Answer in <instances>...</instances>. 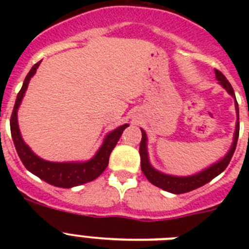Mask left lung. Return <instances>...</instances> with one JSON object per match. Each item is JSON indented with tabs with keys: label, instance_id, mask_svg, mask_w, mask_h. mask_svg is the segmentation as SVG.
Masks as SVG:
<instances>
[{
	"label": "left lung",
	"instance_id": "1",
	"mask_svg": "<svg viewBox=\"0 0 249 249\" xmlns=\"http://www.w3.org/2000/svg\"><path fill=\"white\" fill-rule=\"evenodd\" d=\"M215 73V80L218 81L219 85L223 87L228 94H231L233 98H234V107H236V114H237V121H236V128H234V133H233V142L231 144L230 149L221 160H218L217 162L212 163L211 166H208L207 168L202 169L199 172L195 173V175L190 176H175V175H168V173L160 172L158 169H156L155 167L151 164V160H149L148 156V138H147V133L143 128H141L142 132V140H141L140 144V156H141V169L143 175L146 176L147 179L151 182L152 184L157 186L158 188H162L163 191H167L169 193H173V195H181V193H187L191 192V191L196 190V188H199V187L204 186L206 183H208L210 181H212L213 178L217 177L218 175H221L224 169L227 168L228 163H230L231 158H232L233 153L236 151L237 141H238V135H239V109H238V103L236 100V94L233 91L232 86L228 82V80L224 77V74L222 72H219L218 70H214Z\"/></svg>",
	"mask_w": 249,
	"mask_h": 249
}]
</instances>
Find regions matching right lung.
Instances as JSON below:
<instances>
[{
	"label": "right lung",
	"mask_w": 249,
	"mask_h": 249,
	"mask_svg": "<svg viewBox=\"0 0 249 249\" xmlns=\"http://www.w3.org/2000/svg\"><path fill=\"white\" fill-rule=\"evenodd\" d=\"M39 63H36L34 67L31 68V71L26 76L25 82L22 85L21 91L18 92L13 107L12 116H11V135H12L13 143L16 147V151L21 158L22 163L25 164L26 168L31 173L39 177L47 183L52 184L54 187H61V188H72V187L81 186L83 183L91 182L98 177L101 173L108 166L109 155L112 149L116 147L118 140L122 136L123 131L129 126L128 123H124L122 126L117 127L113 131L108 132L105 136L102 141V144L97 152L94 153L92 158L87 160H71V162H51L46 160L37 156L32 149L30 148L22 138L21 131L18 127V108L21 106L22 100L25 97V93L27 91L28 83L31 78L35 76Z\"/></svg>",
	"instance_id": "right-lung-1"
}]
</instances>
